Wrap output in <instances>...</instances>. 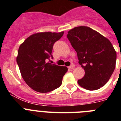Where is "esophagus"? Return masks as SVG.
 <instances>
[{
  "label": "esophagus",
  "mask_w": 121,
  "mask_h": 121,
  "mask_svg": "<svg viewBox=\"0 0 121 121\" xmlns=\"http://www.w3.org/2000/svg\"><path fill=\"white\" fill-rule=\"evenodd\" d=\"M74 67V65L72 64V65H71L70 67H68V68H69V69H70V70H73Z\"/></svg>",
  "instance_id": "1"
}]
</instances>
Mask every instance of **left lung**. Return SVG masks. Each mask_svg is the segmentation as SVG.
I'll use <instances>...</instances> for the list:
<instances>
[{
    "instance_id": "8db88e82",
    "label": "left lung",
    "mask_w": 121,
    "mask_h": 121,
    "mask_svg": "<svg viewBox=\"0 0 121 121\" xmlns=\"http://www.w3.org/2000/svg\"><path fill=\"white\" fill-rule=\"evenodd\" d=\"M67 38L85 70L84 76L78 80L79 85L88 90H96L105 85L116 66V52L110 41L85 26L71 29Z\"/></svg>"
}]
</instances>
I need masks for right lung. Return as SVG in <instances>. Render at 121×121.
I'll return each mask as SVG.
<instances>
[{"label": "right lung", "mask_w": 121, "mask_h": 121, "mask_svg": "<svg viewBox=\"0 0 121 121\" xmlns=\"http://www.w3.org/2000/svg\"><path fill=\"white\" fill-rule=\"evenodd\" d=\"M64 32H45L34 34L20 45L17 63L21 75L30 87L39 93H48L59 87L67 72L66 67L51 64L54 43Z\"/></svg>", "instance_id": "1"}]
</instances>
